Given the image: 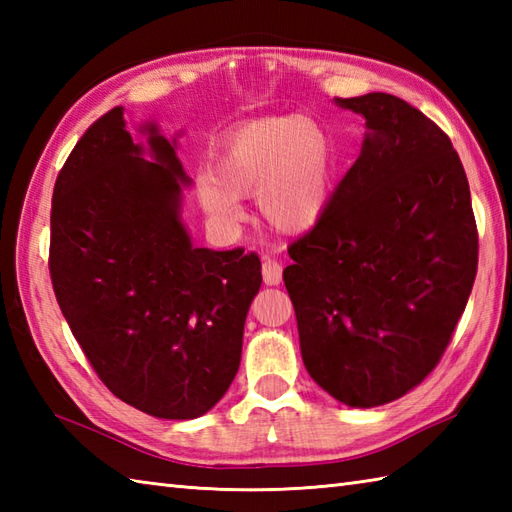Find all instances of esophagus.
I'll list each match as a JSON object with an SVG mask.
<instances>
[{
    "label": "esophagus",
    "instance_id": "1",
    "mask_svg": "<svg viewBox=\"0 0 512 512\" xmlns=\"http://www.w3.org/2000/svg\"><path fill=\"white\" fill-rule=\"evenodd\" d=\"M262 275H264L266 286H279L281 284V264L275 262V259H270V257L264 259Z\"/></svg>",
    "mask_w": 512,
    "mask_h": 512
}]
</instances>
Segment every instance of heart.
Here are the masks:
<instances>
[{
	"instance_id": "heart-1",
	"label": "heart",
	"mask_w": 512,
	"mask_h": 512,
	"mask_svg": "<svg viewBox=\"0 0 512 512\" xmlns=\"http://www.w3.org/2000/svg\"><path fill=\"white\" fill-rule=\"evenodd\" d=\"M334 167L332 138L321 125L299 114L257 118L226 136L213 171H202L195 189L215 224H242V198L257 193L264 220L297 235L317 226L328 209Z\"/></svg>"
}]
</instances>
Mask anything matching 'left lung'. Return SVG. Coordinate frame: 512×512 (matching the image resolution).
Listing matches in <instances>:
<instances>
[{
  "instance_id": "left-lung-1",
  "label": "left lung",
  "mask_w": 512,
  "mask_h": 512,
  "mask_svg": "<svg viewBox=\"0 0 512 512\" xmlns=\"http://www.w3.org/2000/svg\"><path fill=\"white\" fill-rule=\"evenodd\" d=\"M367 134L284 270L301 358L321 389L369 409L440 363L477 273L469 180L449 136L385 92L334 99Z\"/></svg>"
}]
</instances>
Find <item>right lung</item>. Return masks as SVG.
<instances>
[{
  "label": "right lung",
  "instance_id": "add662e5",
  "mask_svg": "<svg viewBox=\"0 0 512 512\" xmlns=\"http://www.w3.org/2000/svg\"><path fill=\"white\" fill-rule=\"evenodd\" d=\"M138 132L145 145L114 107L65 160L52 193V288L116 398L149 416L191 420L233 383L262 262L242 248L191 244L182 222L191 180L176 138L156 123Z\"/></svg>",
  "mask_w": 512,
  "mask_h": 512
}]
</instances>
